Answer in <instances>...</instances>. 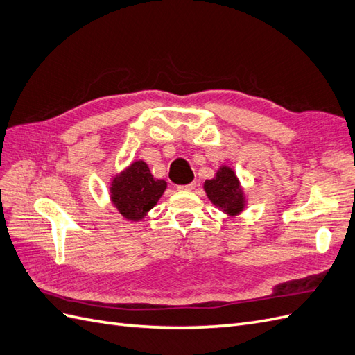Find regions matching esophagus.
<instances>
[{
	"mask_svg": "<svg viewBox=\"0 0 355 355\" xmlns=\"http://www.w3.org/2000/svg\"><path fill=\"white\" fill-rule=\"evenodd\" d=\"M196 187H197L196 182H191V184H188V185H179L178 189L179 191H192V189H196Z\"/></svg>",
	"mask_w": 355,
	"mask_h": 355,
	"instance_id": "34e87169",
	"label": "esophagus"
}]
</instances>
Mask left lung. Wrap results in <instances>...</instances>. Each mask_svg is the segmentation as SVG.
Returning <instances> with one entry per match:
<instances>
[{"label": "left lung", "mask_w": 355, "mask_h": 355, "mask_svg": "<svg viewBox=\"0 0 355 355\" xmlns=\"http://www.w3.org/2000/svg\"><path fill=\"white\" fill-rule=\"evenodd\" d=\"M204 191L209 200L228 216H237L245 207V196L235 171L220 166L216 176L204 182Z\"/></svg>", "instance_id": "obj_1"}]
</instances>
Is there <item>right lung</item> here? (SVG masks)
<instances>
[{
	"instance_id": "add662e5",
	"label": "right lung",
	"mask_w": 355,
	"mask_h": 355,
	"mask_svg": "<svg viewBox=\"0 0 355 355\" xmlns=\"http://www.w3.org/2000/svg\"><path fill=\"white\" fill-rule=\"evenodd\" d=\"M167 182L155 179L142 159L132 163L111 182V201L123 218L142 220L164 194Z\"/></svg>"
}]
</instances>
